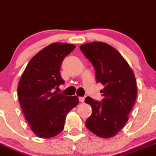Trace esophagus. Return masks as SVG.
<instances>
[{"mask_svg":"<svg viewBox=\"0 0 156 156\" xmlns=\"http://www.w3.org/2000/svg\"><path fill=\"white\" fill-rule=\"evenodd\" d=\"M80 102H84L85 101V97H79Z\"/></svg>","mask_w":156,"mask_h":156,"instance_id":"obj_1","label":"esophagus"}]
</instances>
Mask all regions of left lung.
Masks as SVG:
<instances>
[{
	"instance_id": "left-lung-1",
	"label": "left lung",
	"mask_w": 156,
	"mask_h": 156,
	"mask_svg": "<svg viewBox=\"0 0 156 156\" xmlns=\"http://www.w3.org/2000/svg\"><path fill=\"white\" fill-rule=\"evenodd\" d=\"M81 51L92 63L96 80L104 85L101 102L91 97L85 98L92 114L86 127L97 136L108 139L115 136L129 120L137 97L134 72L120 53L104 42H91L80 46Z\"/></svg>"
}]
</instances>
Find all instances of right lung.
I'll return each mask as SVG.
<instances>
[{"label":"right lung","instance_id":"right-lung-1","mask_svg":"<svg viewBox=\"0 0 156 156\" xmlns=\"http://www.w3.org/2000/svg\"><path fill=\"white\" fill-rule=\"evenodd\" d=\"M75 46L53 43L36 54L27 64L17 86L24 117L37 137L50 139L62 132L68 113L78 104L77 96L54 91L64 84L60 68Z\"/></svg>","mask_w":156,"mask_h":156}]
</instances>
